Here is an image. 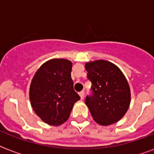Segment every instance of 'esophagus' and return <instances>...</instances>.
Wrapping results in <instances>:
<instances>
[{
    "instance_id": "obj_1",
    "label": "esophagus",
    "mask_w": 154,
    "mask_h": 154,
    "mask_svg": "<svg viewBox=\"0 0 154 154\" xmlns=\"http://www.w3.org/2000/svg\"><path fill=\"white\" fill-rule=\"evenodd\" d=\"M79 95H80V97H81V99H82V100H83V99H84V97H85V92L84 91L80 92Z\"/></svg>"
}]
</instances>
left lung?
<instances>
[{"instance_id":"8db88e82","label":"left lung","mask_w":154,"mask_h":154,"mask_svg":"<svg viewBox=\"0 0 154 154\" xmlns=\"http://www.w3.org/2000/svg\"><path fill=\"white\" fill-rule=\"evenodd\" d=\"M87 77L92 82L91 96L85 104L97 123L109 125L123 117L129 107V83L119 68L105 60L87 62Z\"/></svg>"}]
</instances>
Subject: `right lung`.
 Here are the masks:
<instances>
[{"mask_svg":"<svg viewBox=\"0 0 154 154\" xmlns=\"http://www.w3.org/2000/svg\"><path fill=\"white\" fill-rule=\"evenodd\" d=\"M72 62L52 59L45 62L33 76L29 99L33 111L48 125L58 126L68 120L73 105L81 99L73 89Z\"/></svg>","mask_w":154,"mask_h":154,"instance_id":"add662e5","label":"right lung"}]
</instances>
